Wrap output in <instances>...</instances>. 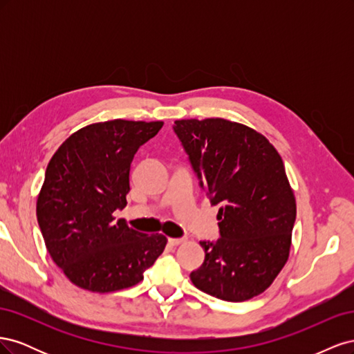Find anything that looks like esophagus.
I'll return each mask as SVG.
<instances>
[{"instance_id":"34e87169","label":"esophagus","mask_w":354,"mask_h":354,"mask_svg":"<svg viewBox=\"0 0 354 354\" xmlns=\"http://www.w3.org/2000/svg\"><path fill=\"white\" fill-rule=\"evenodd\" d=\"M183 242H185V238H168V243L171 246H177V245L183 243Z\"/></svg>"}]
</instances>
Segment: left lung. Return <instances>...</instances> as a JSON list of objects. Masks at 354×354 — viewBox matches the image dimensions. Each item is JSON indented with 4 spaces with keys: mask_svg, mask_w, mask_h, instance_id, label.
<instances>
[{
    "mask_svg": "<svg viewBox=\"0 0 354 354\" xmlns=\"http://www.w3.org/2000/svg\"><path fill=\"white\" fill-rule=\"evenodd\" d=\"M174 124L201 186L221 205V238L199 242L205 259L192 282L232 303L263 294L288 261L297 216L279 152L254 128L223 118Z\"/></svg>",
    "mask_w": 354,
    "mask_h": 354,
    "instance_id": "obj_1",
    "label": "left lung"
}]
</instances>
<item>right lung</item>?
<instances>
[{"instance_id":"obj_1","label":"right lung","mask_w":354,"mask_h":354,"mask_svg":"<svg viewBox=\"0 0 354 354\" xmlns=\"http://www.w3.org/2000/svg\"><path fill=\"white\" fill-rule=\"evenodd\" d=\"M162 121L113 120L71 134L46 169L37 218L46 248L68 279L90 292L121 291L143 281L167 238L115 220L127 205L131 160Z\"/></svg>"}]
</instances>
